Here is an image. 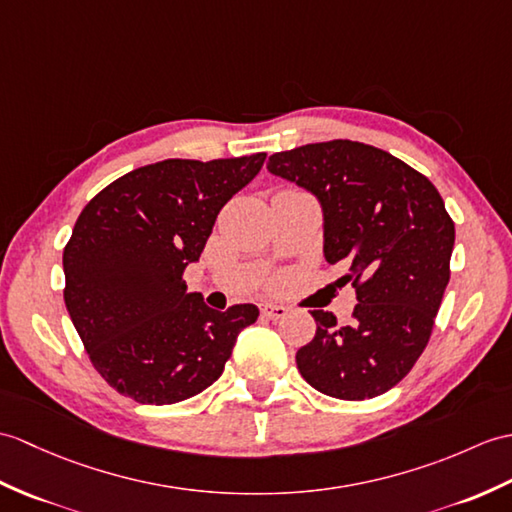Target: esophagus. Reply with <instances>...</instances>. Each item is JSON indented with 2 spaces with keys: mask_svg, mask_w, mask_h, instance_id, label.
Returning <instances> with one entry per match:
<instances>
[{
  "mask_svg": "<svg viewBox=\"0 0 512 512\" xmlns=\"http://www.w3.org/2000/svg\"><path fill=\"white\" fill-rule=\"evenodd\" d=\"M261 314H264L270 320H279V318L288 314V307L279 305V303H264V305H261Z\"/></svg>",
  "mask_w": 512,
  "mask_h": 512,
  "instance_id": "obj_1",
  "label": "esophagus"
}]
</instances>
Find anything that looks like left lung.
Masks as SVG:
<instances>
[{"label":"left lung","mask_w":512,"mask_h":512,"mask_svg":"<svg viewBox=\"0 0 512 512\" xmlns=\"http://www.w3.org/2000/svg\"><path fill=\"white\" fill-rule=\"evenodd\" d=\"M268 172L318 198L325 259L347 266L340 281L358 296L353 325L312 312L316 336L296 366L329 397L384 395L427 347L449 283L456 229L441 194L408 163L349 139L272 154Z\"/></svg>","instance_id":"1"}]
</instances>
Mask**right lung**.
<instances>
[{
	"label": "right lung",
	"mask_w": 512,
	"mask_h": 512,
	"mask_svg": "<svg viewBox=\"0 0 512 512\" xmlns=\"http://www.w3.org/2000/svg\"><path fill=\"white\" fill-rule=\"evenodd\" d=\"M266 152L165 159L106 185L63 251L65 305L104 382L137 403H178L222 375L251 303L211 310L187 292L220 209L259 174Z\"/></svg>",
	"instance_id": "obj_1"
}]
</instances>
